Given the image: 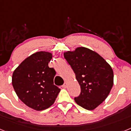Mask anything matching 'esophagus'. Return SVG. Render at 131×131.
<instances>
[{
  "label": "esophagus",
  "instance_id": "obj_1",
  "mask_svg": "<svg viewBox=\"0 0 131 131\" xmlns=\"http://www.w3.org/2000/svg\"><path fill=\"white\" fill-rule=\"evenodd\" d=\"M67 85H68V83H67V82H65L64 84H63V85H62V86H63V88H66L67 87Z\"/></svg>",
  "mask_w": 131,
  "mask_h": 131
}]
</instances>
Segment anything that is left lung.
<instances>
[{"label": "left lung", "instance_id": "left-lung-1", "mask_svg": "<svg viewBox=\"0 0 131 131\" xmlns=\"http://www.w3.org/2000/svg\"><path fill=\"white\" fill-rule=\"evenodd\" d=\"M63 55L81 86V93L75 101L83 108L93 110L106 100L113 86L112 67L98 53L84 47Z\"/></svg>", "mask_w": 131, "mask_h": 131}]
</instances>
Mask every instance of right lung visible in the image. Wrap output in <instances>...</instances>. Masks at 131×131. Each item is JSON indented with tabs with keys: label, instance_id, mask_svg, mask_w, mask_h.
<instances>
[{
	"label": "right lung",
	"instance_id": "right-lung-1",
	"mask_svg": "<svg viewBox=\"0 0 131 131\" xmlns=\"http://www.w3.org/2000/svg\"><path fill=\"white\" fill-rule=\"evenodd\" d=\"M52 54L40 51L23 61L12 75V85L18 98L26 106L37 111L54 103L60 89L54 84L56 71L48 67Z\"/></svg>",
	"mask_w": 131,
	"mask_h": 131
}]
</instances>
